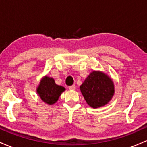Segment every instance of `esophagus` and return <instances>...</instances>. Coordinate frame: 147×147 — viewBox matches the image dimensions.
Masks as SVG:
<instances>
[{
  "instance_id": "obj_1",
  "label": "esophagus",
  "mask_w": 147,
  "mask_h": 147,
  "mask_svg": "<svg viewBox=\"0 0 147 147\" xmlns=\"http://www.w3.org/2000/svg\"><path fill=\"white\" fill-rule=\"evenodd\" d=\"M69 89H70V90H75V85H72V86H69Z\"/></svg>"
}]
</instances>
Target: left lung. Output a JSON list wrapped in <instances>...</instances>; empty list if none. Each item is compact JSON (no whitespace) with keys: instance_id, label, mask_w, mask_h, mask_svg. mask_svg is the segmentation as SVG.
Instances as JSON below:
<instances>
[{"instance_id":"8db88e82","label":"left lung","mask_w":147,"mask_h":147,"mask_svg":"<svg viewBox=\"0 0 147 147\" xmlns=\"http://www.w3.org/2000/svg\"><path fill=\"white\" fill-rule=\"evenodd\" d=\"M80 90L90 107L104 106L111 101L115 92L114 84L111 77L100 71H93L80 86Z\"/></svg>"}]
</instances>
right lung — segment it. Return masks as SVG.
Wrapping results in <instances>:
<instances>
[{
  "instance_id": "add662e5",
  "label": "right lung",
  "mask_w": 147,
  "mask_h": 147,
  "mask_svg": "<svg viewBox=\"0 0 147 147\" xmlns=\"http://www.w3.org/2000/svg\"><path fill=\"white\" fill-rule=\"evenodd\" d=\"M65 90L64 87L55 84L53 78L45 76L40 82L36 92L43 102L52 105L58 101L59 97Z\"/></svg>"
}]
</instances>
